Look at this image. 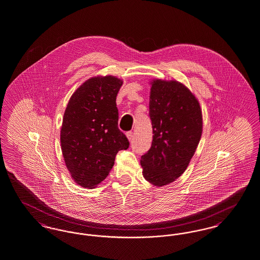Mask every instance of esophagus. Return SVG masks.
Wrapping results in <instances>:
<instances>
[{
	"instance_id": "34e87169",
	"label": "esophagus",
	"mask_w": 260,
	"mask_h": 260,
	"mask_svg": "<svg viewBox=\"0 0 260 260\" xmlns=\"http://www.w3.org/2000/svg\"><path fill=\"white\" fill-rule=\"evenodd\" d=\"M126 137H127V138H128V140L132 142V141L134 140V138H135L134 133H133V132H128V133H126Z\"/></svg>"
}]
</instances>
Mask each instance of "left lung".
Wrapping results in <instances>:
<instances>
[{
  "mask_svg": "<svg viewBox=\"0 0 260 260\" xmlns=\"http://www.w3.org/2000/svg\"><path fill=\"white\" fill-rule=\"evenodd\" d=\"M149 109L154 135L140 162L146 180L162 187L185 172L198 148L201 108L183 84L156 79L152 82Z\"/></svg>",
  "mask_w": 260,
  "mask_h": 260,
  "instance_id": "left-lung-1",
  "label": "left lung"
}]
</instances>
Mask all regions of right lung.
I'll return each instance as SVG.
<instances>
[{
	"label": "right lung",
	"mask_w": 260,
	"mask_h": 260,
	"mask_svg": "<svg viewBox=\"0 0 260 260\" xmlns=\"http://www.w3.org/2000/svg\"><path fill=\"white\" fill-rule=\"evenodd\" d=\"M123 81L96 76L82 84L66 108L61 128L62 156L73 180L93 188L114 166L115 156L129 142L118 127L116 96Z\"/></svg>",
	"instance_id": "obj_1"
}]
</instances>
